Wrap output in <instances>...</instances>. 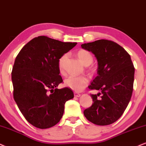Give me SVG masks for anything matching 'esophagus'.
<instances>
[{"instance_id": "1", "label": "esophagus", "mask_w": 146, "mask_h": 146, "mask_svg": "<svg viewBox=\"0 0 146 146\" xmlns=\"http://www.w3.org/2000/svg\"><path fill=\"white\" fill-rule=\"evenodd\" d=\"M74 96L75 97H80L81 94H79L78 92H74Z\"/></svg>"}]
</instances>
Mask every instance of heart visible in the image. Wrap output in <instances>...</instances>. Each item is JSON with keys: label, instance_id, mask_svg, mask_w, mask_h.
<instances>
[{"label": "heart", "instance_id": "heart-1", "mask_svg": "<svg viewBox=\"0 0 146 146\" xmlns=\"http://www.w3.org/2000/svg\"><path fill=\"white\" fill-rule=\"evenodd\" d=\"M77 55L79 60L85 66H89L93 62V56L89 51L86 50H79L77 52ZM67 57V54H63L58 60V69L61 73H63L64 72V63ZM88 83H89V80L86 77L70 76L64 81V86L74 91L81 92L86 88Z\"/></svg>", "mask_w": 146, "mask_h": 146}]
</instances>
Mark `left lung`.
I'll use <instances>...</instances> for the list:
<instances>
[{
    "instance_id": "left-lung-1",
    "label": "left lung",
    "mask_w": 146,
    "mask_h": 146,
    "mask_svg": "<svg viewBox=\"0 0 146 146\" xmlns=\"http://www.w3.org/2000/svg\"><path fill=\"white\" fill-rule=\"evenodd\" d=\"M81 46L92 52L98 60V75L88 88L100 92L91 94L94 103L84 110V116L95 125H110L122 116L131 98L135 68L131 56L122 46L108 40Z\"/></svg>"
}]
</instances>
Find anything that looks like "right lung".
<instances>
[{
  "instance_id": "obj_1",
  "label": "right lung",
  "mask_w": 146,
  "mask_h": 146,
  "mask_svg": "<svg viewBox=\"0 0 146 146\" xmlns=\"http://www.w3.org/2000/svg\"><path fill=\"white\" fill-rule=\"evenodd\" d=\"M76 44L38 36L16 57L11 73L14 100L25 119L37 128L56 125L65 102L74 97L70 88L57 87L62 82L58 60Z\"/></svg>"
}]
</instances>
